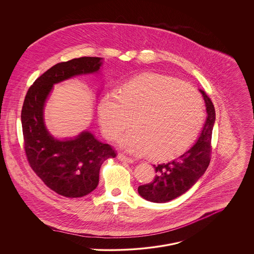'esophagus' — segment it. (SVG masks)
<instances>
[{"instance_id":"1","label":"esophagus","mask_w":254,"mask_h":254,"mask_svg":"<svg viewBox=\"0 0 254 254\" xmlns=\"http://www.w3.org/2000/svg\"><path fill=\"white\" fill-rule=\"evenodd\" d=\"M117 157H118V159H119L120 161L127 162V163H133V162H134V159H133V158H131V157H128V156L124 155L123 153H119Z\"/></svg>"}]
</instances>
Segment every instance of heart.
Instances as JSON below:
<instances>
[{
  "label": "heart",
  "instance_id": "1",
  "mask_svg": "<svg viewBox=\"0 0 254 254\" xmlns=\"http://www.w3.org/2000/svg\"><path fill=\"white\" fill-rule=\"evenodd\" d=\"M104 135L119 140L132 152H149L166 158L185 149L198 133L204 118L199 92L190 84L163 74H143L124 82L115 93H106L98 103Z\"/></svg>",
  "mask_w": 254,
  "mask_h": 254
}]
</instances>
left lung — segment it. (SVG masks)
<instances>
[{"label":"left lung","mask_w":254,"mask_h":254,"mask_svg":"<svg viewBox=\"0 0 254 254\" xmlns=\"http://www.w3.org/2000/svg\"><path fill=\"white\" fill-rule=\"evenodd\" d=\"M202 93L207 110V119L198 139L177 158L153 165L156 176L147 185H139L138 194L153 203H167L183 195L205 174L210 162L211 135L215 121L212 102L205 91Z\"/></svg>","instance_id":"obj_1"}]
</instances>
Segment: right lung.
I'll return each mask as SVG.
<instances>
[{
  "mask_svg": "<svg viewBox=\"0 0 254 254\" xmlns=\"http://www.w3.org/2000/svg\"><path fill=\"white\" fill-rule=\"evenodd\" d=\"M102 64L100 57L58 63L35 80L24 100L21 123L27 160L47 187L64 197L78 198L92 192L99 184L102 164L115 158L116 152L89 131L66 140L53 138L44 121L45 104L54 84L97 72Z\"/></svg>",
  "mask_w": 254,
  "mask_h": 254,
  "instance_id": "add662e5",
  "label": "right lung"
}]
</instances>
